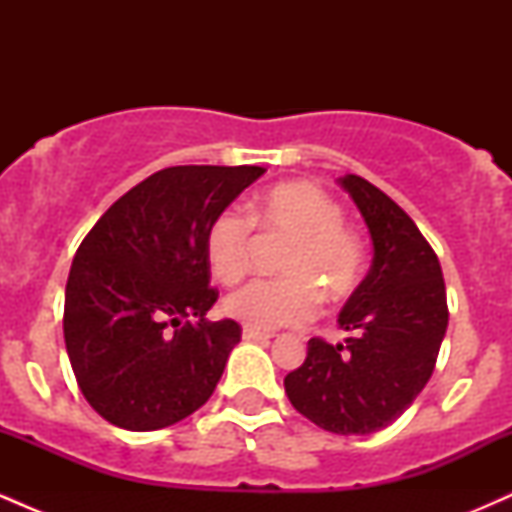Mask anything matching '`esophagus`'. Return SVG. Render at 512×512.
Here are the masks:
<instances>
[{"label": "esophagus", "mask_w": 512, "mask_h": 512, "mask_svg": "<svg viewBox=\"0 0 512 512\" xmlns=\"http://www.w3.org/2000/svg\"><path fill=\"white\" fill-rule=\"evenodd\" d=\"M243 339H248V342H269V334L252 330V327H243Z\"/></svg>", "instance_id": "34e87169"}]
</instances>
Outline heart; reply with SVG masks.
<instances>
[{"mask_svg": "<svg viewBox=\"0 0 512 512\" xmlns=\"http://www.w3.org/2000/svg\"><path fill=\"white\" fill-rule=\"evenodd\" d=\"M250 220L264 236L291 240L281 257L286 279L250 281L228 293L223 310L252 330L298 327L313 320L320 293L330 301L354 293L363 274L361 243L344 226V211L310 182H284L250 204ZM211 274L236 284L250 267L252 227L236 209L214 216L204 238Z\"/></svg>", "mask_w": 512, "mask_h": 512, "instance_id": "1", "label": "heart"}]
</instances>
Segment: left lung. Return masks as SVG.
<instances>
[{"label":"left lung","mask_w":512,"mask_h":512,"mask_svg":"<svg viewBox=\"0 0 512 512\" xmlns=\"http://www.w3.org/2000/svg\"><path fill=\"white\" fill-rule=\"evenodd\" d=\"M373 240V264L339 313L344 344L310 339L284 378L296 411L339 436H366L404 414L424 390L448 330L440 262L407 211L358 175H344Z\"/></svg>","instance_id":"obj_1"}]
</instances>
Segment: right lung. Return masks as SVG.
I'll use <instances>...</instances> for the list:
<instances>
[{
    "label": "right lung",
    "mask_w": 512,
    "mask_h": 512,
    "mask_svg": "<svg viewBox=\"0 0 512 512\" xmlns=\"http://www.w3.org/2000/svg\"><path fill=\"white\" fill-rule=\"evenodd\" d=\"M262 173L163 168L81 240L64 291V344L86 402L113 426H173L216 390L243 330L204 317L219 298L204 238L211 219Z\"/></svg>",
    "instance_id": "1"
}]
</instances>
